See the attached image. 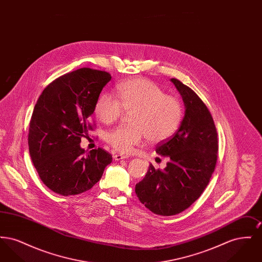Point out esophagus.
<instances>
[{
    "mask_svg": "<svg viewBox=\"0 0 262 262\" xmlns=\"http://www.w3.org/2000/svg\"><path fill=\"white\" fill-rule=\"evenodd\" d=\"M128 156L127 155H124V154H115L114 155V159L119 161V160H122V159H126Z\"/></svg>",
    "mask_w": 262,
    "mask_h": 262,
    "instance_id": "34e87169",
    "label": "esophagus"
}]
</instances>
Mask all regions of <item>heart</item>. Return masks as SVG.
Instances as JSON below:
<instances>
[{
    "mask_svg": "<svg viewBox=\"0 0 262 262\" xmlns=\"http://www.w3.org/2000/svg\"><path fill=\"white\" fill-rule=\"evenodd\" d=\"M116 96L101 93L94 105V113L101 123L109 125L125 113L130 126L120 125L105 135L114 149L125 153L147 137L150 142H160L172 137L183 119L180 100L166 95L162 88L145 78L130 79L116 88Z\"/></svg>",
    "mask_w": 262,
    "mask_h": 262,
    "instance_id": "heart-1",
    "label": "heart"
}]
</instances>
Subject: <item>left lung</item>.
<instances>
[{"mask_svg":"<svg viewBox=\"0 0 262 262\" xmlns=\"http://www.w3.org/2000/svg\"><path fill=\"white\" fill-rule=\"evenodd\" d=\"M185 105V116L173 137L158 143L156 152L168 157L164 170L152 164L136 185L138 200L150 211L172 216L186 210L207 187L218 152L217 132L211 114L190 88L170 79Z\"/></svg>","mask_w":262,"mask_h":262,"instance_id":"left-lung-1","label":"left lung"}]
</instances>
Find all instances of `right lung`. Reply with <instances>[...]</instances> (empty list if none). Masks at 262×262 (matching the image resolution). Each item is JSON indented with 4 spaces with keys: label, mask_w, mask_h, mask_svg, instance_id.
I'll list each match as a JSON object with an SVG mask.
<instances>
[{
    "label": "right lung",
    "mask_w": 262,
    "mask_h": 262,
    "mask_svg": "<svg viewBox=\"0 0 262 262\" xmlns=\"http://www.w3.org/2000/svg\"><path fill=\"white\" fill-rule=\"evenodd\" d=\"M111 78L106 72L82 68L55 79L38 98L29 124V153L41 181L56 193L86 191L112 162L102 148L80 147L92 129L95 102Z\"/></svg>",
    "instance_id": "1"
}]
</instances>
